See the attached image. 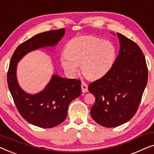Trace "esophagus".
Listing matches in <instances>:
<instances>
[{
    "mask_svg": "<svg viewBox=\"0 0 154 154\" xmlns=\"http://www.w3.org/2000/svg\"><path fill=\"white\" fill-rule=\"evenodd\" d=\"M81 89H82V92L83 93H85V92H88V85L84 82H82L81 83Z\"/></svg>",
    "mask_w": 154,
    "mask_h": 154,
    "instance_id": "1",
    "label": "esophagus"
}]
</instances>
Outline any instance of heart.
I'll return each instance as SVG.
<instances>
[{
    "label": "heart",
    "mask_w": 154,
    "mask_h": 154,
    "mask_svg": "<svg viewBox=\"0 0 154 154\" xmlns=\"http://www.w3.org/2000/svg\"><path fill=\"white\" fill-rule=\"evenodd\" d=\"M117 51L110 41L85 35L70 40L66 52L61 55V64L67 74L75 76L81 65L88 79L95 80L106 74L114 64Z\"/></svg>",
    "instance_id": "heart-1"
}]
</instances>
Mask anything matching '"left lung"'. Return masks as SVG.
<instances>
[{"mask_svg":"<svg viewBox=\"0 0 154 154\" xmlns=\"http://www.w3.org/2000/svg\"><path fill=\"white\" fill-rule=\"evenodd\" d=\"M117 35L120 50L114 64L106 75L88 86L95 97L90 115L96 123L106 128L117 127L134 116L148 80L142 50L123 35L117 33Z\"/></svg>","mask_w":154,"mask_h":154,"instance_id":"1","label":"left lung"}]
</instances>
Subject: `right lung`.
<instances>
[{
	"label": "right lung",
	"instance_id": "obj_1",
	"mask_svg": "<svg viewBox=\"0 0 154 154\" xmlns=\"http://www.w3.org/2000/svg\"><path fill=\"white\" fill-rule=\"evenodd\" d=\"M65 29L45 31L33 36L17 48L10 62L8 85L21 116L29 123L43 128L55 127L66 119L69 105L81 94V82L54 74L44 90L35 94L24 91L17 79V63L27 53L39 48L54 47Z\"/></svg>",
	"mask_w": 154,
	"mask_h": 154
}]
</instances>
